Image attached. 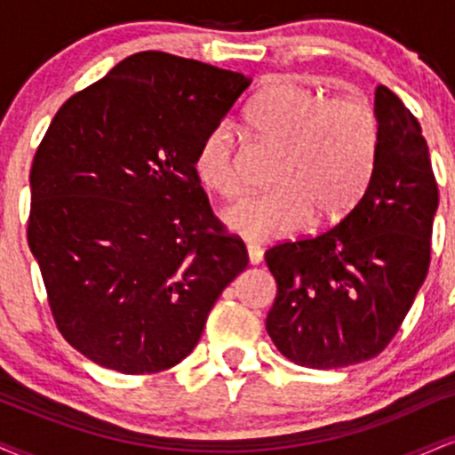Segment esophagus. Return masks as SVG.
<instances>
[{
  "label": "esophagus",
  "instance_id": "obj_1",
  "mask_svg": "<svg viewBox=\"0 0 455 455\" xmlns=\"http://www.w3.org/2000/svg\"><path fill=\"white\" fill-rule=\"evenodd\" d=\"M248 260H250V265H259L260 260H263V250L259 248V245H254V243H248Z\"/></svg>",
  "mask_w": 455,
  "mask_h": 455
}]
</instances>
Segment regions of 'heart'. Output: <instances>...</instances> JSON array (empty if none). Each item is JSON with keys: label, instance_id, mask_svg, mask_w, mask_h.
<instances>
[{"label": "heart", "instance_id": "obj_1", "mask_svg": "<svg viewBox=\"0 0 455 455\" xmlns=\"http://www.w3.org/2000/svg\"><path fill=\"white\" fill-rule=\"evenodd\" d=\"M248 122L280 148L278 188L227 207L222 222L228 231L248 242H271L304 228L312 216L333 222L351 210L368 184L379 145V122L368 102L325 98L304 83L278 78L254 102ZM195 171L218 195H237V145L228 124L205 134Z\"/></svg>", "mask_w": 455, "mask_h": 455}]
</instances>
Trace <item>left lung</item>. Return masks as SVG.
<instances>
[{
  "label": "left lung",
  "instance_id": "1",
  "mask_svg": "<svg viewBox=\"0 0 455 455\" xmlns=\"http://www.w3.org/2000/svg\"><path fill=\"white\" fill-rule=\"evenodd\" d=\"M379 145L363 196L312 239L265 252L278 293L269 338L306 368H344L383 351L430 267L438 188L421 126L385 85L374 93Z\"/></svg>",
  "mask_w": 455,
  "mask_h": 455
}]
</instances>
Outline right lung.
I'll use <instances>...</instances> for the list:
<instances>
[{"label": "right lung", "mask_w": 455, "mask_h": 455, "mask_svg": "<svg viewBox=\"0 0 455 455\" xmlns=\"http://www.w3.org/2000/svg\"><path fill=\"white\" fill-rule=\"evenodd\" d=\"M252 78L160 51L75 93L29 173L28 242L61 336L124 374L173 368L248 265L195 171Z\"/></svg>", "instance_id": "right-lung-1"}]
</instances>
